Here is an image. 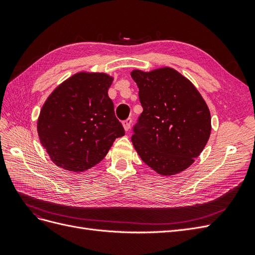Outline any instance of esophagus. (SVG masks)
Returning a JSON list of instances; mask_svg holds the SVG:
<instances>
[{
    "mask_svg": "<svg viewBox=\"0 0 255 255\" xmlns=\"http://www.w3.org/2000/svg\"><path fill=\"white\" fill-rule=\"evenodd\" d=\"M130 125H132V118H128L127 120L123 121V128H125L126 130L129 129Z\"/></svg>",
    "mask_w": 255,
    "mask_h": 255,
    "instance_id": "esophagus-1",
    "label": "esophagus"
}]
</instances>
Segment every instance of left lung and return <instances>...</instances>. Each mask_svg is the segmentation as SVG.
I'll use <instances>...</instances> for the list:
<instances>
[{
	"mask_svg": "<svg viewBox=\"0 0 255 255\" xmlns=\"http://www.w3.org/2000/svg\"><path fill=\"white\" fill-rule=\"evenodd\" d=\"M143 112L133 128L138 155L161 175L188 168L211 135L210 110L197 88L172 68L133 70Z\"/></svg>",
	"mask_w": 255,
	"mask_h": 255,
	"instance_id": "1",
	"label": "left lung"
}]
</instances>
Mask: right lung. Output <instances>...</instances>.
Masks as SVG:
<instances>
[{"mask_svg": "<svg viewBox=\"0 0 255 255\" xmlns=\"http://www.w3.org/2000/svg\"><path fill=\"white\" fill-rule=\"evenodd\" d=\"M113 78L80 72L54 90L40 111L38 136L54 164L81 172L101 161L125 135L109 97Z\"/></svg>", "mask_w": 255, "mask_h": 255, "instance_id": "add662e5", "label": "right lung"}]
</instances>
